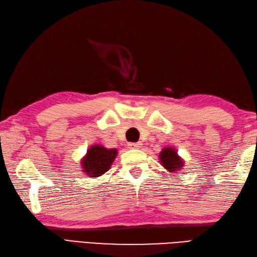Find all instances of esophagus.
Listing matches in <instances>:
<instances>
[{
	"instance_id": "obj_1",
	"label": "esophagus",
	"mask_w": 257,
	"mask_h": 257,
	"mask_svg": "<svg viewBox=\"0 0 257 257\" xmlns=\"http://www.w3.org/2000/svg\"><path fill=\"white\" fill-rule=\"evenodd\" d=\"M128 148L130 149H141V148H142V143H141V142L128 143Z\"/></svg>"
}]
</instances>
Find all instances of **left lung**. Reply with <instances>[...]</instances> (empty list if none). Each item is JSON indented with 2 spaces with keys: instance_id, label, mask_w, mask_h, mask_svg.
Masks as SVG:
<instances>
[{
  "instance_id": "1",
  "label": "left lung",
  "mask_w": 257,
  "mask_h": 257,
  "mask_svg": "<svg viewBox=\"0 0 257 257\" xmlns=\"http://www.w3.org/2000/svg\"><path fill=\"white\" fill-rule=\"evenodd\" d=\"M160 160L161 163L163 165L166 170H169L170 172L180 170L183 166V162L179 158V155L176 154V152L173 149H164L161 152L160 154Z\"/></svg>"
}]
</instances>
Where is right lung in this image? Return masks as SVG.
<instances>
[{"label":"right lung","mask_w":257,"mask_h":257,"mask_svg":"<svg viewBox=\"0 0 257 257\" xmlns=\"http://www.w3.org/2000/svg\"><path fill=\"white\" fill-rule=\"evenodd\" d=\"M116 154V150L114 149L107 150L99 145L92 146L82 162L85 174L91 177H97L104 174L109 170Z\"/></svg>","instance_id":"obj_1"}]
</instances>
